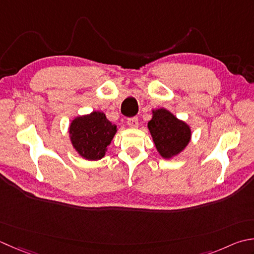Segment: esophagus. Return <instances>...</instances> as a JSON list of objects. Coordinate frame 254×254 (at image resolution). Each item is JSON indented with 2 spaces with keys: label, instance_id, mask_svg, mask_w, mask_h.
<instances>
[{
  "label": "esophagus",
  "instance_id": "1",
  "mask_svg": "<svg viewBox=\"0 0 254 254\" xmlns=\"http://www.w3.org/2000/svg\"><path fill=\"white\" fill-rule=\"evenodd\" d=\"M127 123L128 127H137L138 126V119L136 117H133V118H128L127 120Z\"/></svg>",
  "mask_w": 254,
  "mask_h": 254
}]
</instances>
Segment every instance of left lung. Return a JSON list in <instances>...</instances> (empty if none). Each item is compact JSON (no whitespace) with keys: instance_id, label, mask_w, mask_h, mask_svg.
<instances>
[{"instance_id":"8db88e82","label":"left lung","mask_w":254,"mask_h":254,"mask_svg":"<svg viewBox=\"0 0 254 254\" xmlns=\"http://www.w3.org/2000/svg\"><path fill=\"white\" fill-rule=\"evenodd\" d=\"M148 130L157 151L164 158L177 155L190 140V127L165 109L153 111L152 120L148 122Z\"/></svg>"}]
</instances>
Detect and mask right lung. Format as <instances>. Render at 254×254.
<instances>
[{"label":"right lung","instance_id":"add662e5","mask_svg":"<svg viewBox=\"0 0 254 254\" xmlns=\"http://www.w3.org/2000/svg\"><path fill=\"white\" fill-rule=\"evenodd\" d=\"M117 127L102 112L76 118L70 124L69 133L73 147L86 160L97 161L104 156L111 143Z\"/></svg>","mask_w":254,"mask_h":254}]
</instances>
